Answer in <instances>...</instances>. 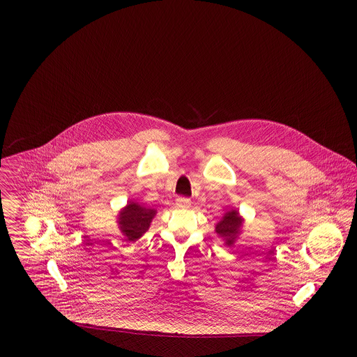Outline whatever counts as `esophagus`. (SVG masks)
<instances>
[{
    "label": "esophagus",
    "instance_id": "esophagus-1",
    "mask_svg": "<svg viewBox=\"0 0 357 357\" xmlns=\"http://www.w3.org/2000/svg\"><path fill=\"white\" fill-rule=\"evenodd\" d=\"M176 206L181 208H187L191 206V201L185 197H179V198H176Z\"/></svg>",
    "mask_w": 357,
    "mask_h": 357
}]
</instances>
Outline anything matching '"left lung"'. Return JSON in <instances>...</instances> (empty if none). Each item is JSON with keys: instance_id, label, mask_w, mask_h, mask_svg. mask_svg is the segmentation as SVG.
<instances>
[{"instance_id": "8db88e82", "label": "left lung", "mask_w": 357, "mask_h": 357, "mask_svg": "<svg viewBox=\"0 0 357 357\" xmlns=\"http://www.w3.org/2000/svg\"><path fill=\"white\" fill-rule=\"evenodd\" d=\"M242 223L243 220L241 218L237 210H230L223 215L221 221L217 223L215 231L220 237L225 238V243L227 246H231L241 231Z\"/></svg>"}]
</instances>
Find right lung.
Here are the masks:
<instances>
[{"instance_id":"add662e5","label":"right lung","mask_w":357,"mask_h":357,"mask_svg":"<svg viewBox=\"0 0 357 357\" xmlns=\"http://www.w3.org/2000/svg\"><path fill=\"white\" fill-rule=\"evenodd\" d=\"M155 214V208H147L135 202H130L121 208L118 215V223L126 241L134 242L142 237L149 230Z\"/></svg>"}]
</instances>
